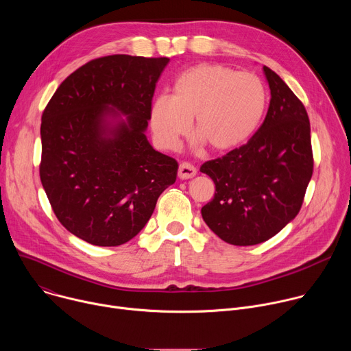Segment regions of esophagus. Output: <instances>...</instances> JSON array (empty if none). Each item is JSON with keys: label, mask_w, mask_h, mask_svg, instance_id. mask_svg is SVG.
I'll return each instance as SVG.
<instances>
[{"label": "esophagus", "mask_w": 351, "mask_h": 351, "mask_svg": "<svg viewBox=\"0 0 351 351\" xmlns=\"http://www.w3.org/2000/svg\"><path fill=\"white\" fill-rule=\"evenodd\" d=\"M195 175H197V169H195L191 164H189V162H182V164L179 165L178 176H179L180 179H191V178H194Z\"/></svg>", "instance_id": "esophagus-1"}]
</instances>
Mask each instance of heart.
Here are the masks:
<instances>
[{
  "label": "heart",
  "instance_id": "heart-1",
  "mask_svg": "<svg viewBox=\"0 0 351 351\" xmlns=\"http://www.w3.org/2000/svg\"><path fill=\"white\" fill-rule=\"evenodd\" d=\"M268 103L264 82L254 73L218 64H202L175 80L172 95L157 97L149 125L157 144L172 152L190 130L217 152L239 147L258 129Z\"/></svg>",
  "mask_w": 351,
  "mask_h": 351
}]
</instances>
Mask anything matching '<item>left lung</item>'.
Masks as SVG:
<instances>
[{
    "label": "left lung",
    "mask_w": 351,
    "mask_h": 351,
    "mask_svg": "<svg viewBox=\"0 0 351 351\" xmlns=\"http://www.w3.org/2000/svg\"><path fill=\"white\" fill-rule=\"evenodd\" d=\"M267 117L244 145L199 171L215 183L202 208L208 228L233 245H254L279 233L303 206L313 176L310 121L303 103L268 66Z\"/></svg>",
    "instance_id": "obj_1"
}]
</instances>
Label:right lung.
<instances>
[{
	"label": "right lung",
	"instance_id": "1",
	"mask_svg": "<svg viewBox=\"0 0 351 351\" xmlns=\"http://www.w3.org/2000/svg\"><path fill=\"white\" fill-rule=\"evenodd\" d=\"M169 58H97L57 88L41 117L40 179L58 221L101 247L133 239L175 183L178 162L145 130Z\"/></svg>",
	"mask_w": 351,
	"mask_h": 351
}]
</instances>
